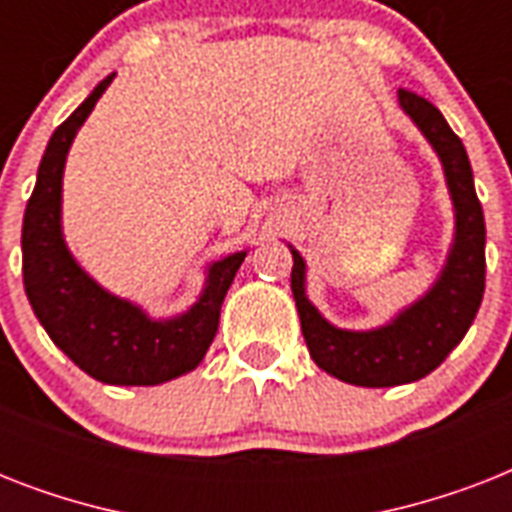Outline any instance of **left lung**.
Here are the masks:
<instances>
[{
    "label": "left lung",
    "mask_w": 512,
    "mask_h": 512,
    "mask_svg": "<svg viewBox=\"0 0 512 512\" xmlns=\"http://www.w3.org/2000/svg\"><path fill=\"white\" fill-rule=\"evenodd\" d=\"M398 103L436 148L454 201V247L433 289L385 327L345 332L321 319L308 303L305 263L292 249V295L313 361L337 380L361 388L404 385L433 372L460 345L484 300L486 225L465 146L441 111L417 92L398 90Z\"/></svg>",
    "instance_id": "8db88e82"
}]
</instances>
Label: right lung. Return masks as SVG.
<instances>
[{
  "mask_svg": "<svg viewBox=\"0 0 512 512\" xmlns=\"http://www.w3.org/2000/svg\"><path fill=\"white\" fill-rule=\"evenodd\" d=\"M114 76H106L47 143L23 217V287L50 340L82 372L108 385H159L199 366L247 252L212 263L199 303L170 321H151L138 305L108 295L76 265L60 233L63 164L76 130Z\"/></svg>",
  "mask_w": 512,
  "mask_h": 512,
  "instance_id": "obj_1",
  "label": "right lung"
}]
</instances>
